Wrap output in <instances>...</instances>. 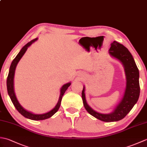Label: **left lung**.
I'll use <instances>...</instances> for the list:
<instances>
[{
	"label": "left lung",
	"instance_id": "obj_1",
	"mask_svg": "<svg viewBox=\"0 0 147 147\" xmlns=\"http://www.w3.org/2000/svg\"><path fill=\"white\" fill-rule=\"evenodd\" d=\"M109 54L122 62L125 71L126 87L121 101L111 113L101 114L93 110L86 103L85 87H83L82 95L84 107L90 114L102 121L114 122L125 117L138 101L140 92L139 71L131 54L123 45L114 41L111 43Z\"/></svg>",
	"mask_w": 147,
	"mask_h": 147
}]
</instances>
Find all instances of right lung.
<instances>
[{"mask_svg": "<svg viewBox=\"0 0 147 147\" xmlns=\"http://www.w3.org/2000/svg\"><path fill=\"white\" fill-rule=\"evenodd\" d=\"M37 39L38 38H36L35 39L32 40V41H30V42L28 43L27 44H26L23 48L21 49L20 52L18 53V54L16 55V57L14 59V60L12 62L10 66V69H9L7 78V92L9 96H10L12 104H13L14 105V107L17 109V111L20 112L22 115H23L24 117H25L26 118H28V119H30L35 120V121L46 119H48L49 117H52V115L55 113V112H57V111L59 110V107H60L62 96H63L65 92L66 91V90L68 88V87L71 85V83H67L62 86V88L61 89L60 96H59V101L57 102V105H55V107L52 110L47 112V113L42 114H33L32 112H30L29 111L25 110V109H24L20 105V103H19V102L18 101L14 91V76L15 69L19 61H20L21 57H23V55L24 54V53L26 52L28 47L32 45L34 42H35Z\"/></svg>", "mask_w": 147, "mask_h": 147, "instance_id": "1", "label": "right lung"}]
</instances>
